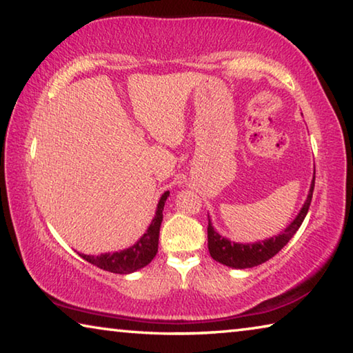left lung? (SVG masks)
I'll return each instance as SVG.
<instances>
[{
  "instance_id": "8db88e82",
  "label": "left lung",
  "mask_w": 353,
  "mask_h": 353,
  "mask_svg": "<svg viewBox=\"0 0 353 353\" xmlns=\"http://www.w3.org/2000/svg\"><path fill=\"white\" fill-rule=\"evenodd\" d=\"M314 174L313 172V181L310 185V191L307 194V199L303 202V205L296 218L291 221L288 227L280 234L274 235L266 240H259L255 243H235L230 241L229 238L219 235L216 229L212 224V219L208 216V227H207V236H208V250L213 260H216L223 265L234 268V270H246V268L259 266L261 263L272 259L274 255L279 254L288 241L294 236L299 227L302 225L303 219H305L310 204H312L313 198V190H314Z\"/></svg>"
}]
</instances>
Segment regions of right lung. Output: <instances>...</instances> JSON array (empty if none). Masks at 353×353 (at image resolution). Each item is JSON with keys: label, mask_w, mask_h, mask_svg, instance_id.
Returning <instances> with one entry per match:
<instances>
[{"label": "right lung", "mask_w": 353, "mask_h": 353, "mask_svg": "<svg viewBox=\"0 0 353 353\" xmlns=\"http://www.w3.org/2000/svg\"><path fill=\"white\" fill-rule=\"evenodd\" d=\"M170 191H165L157 204L154 218L149 224L148 230L139 238V241L128 249L119 250V252H105L101 255H85L79 254L83 260L92 265L101 268V270L109 271L113 274H130L141 270L152 261V259L159 250V234L160 225L163 221V207L168 199Z\"/></svg>", "instance_id": "1"}]
</instances>
